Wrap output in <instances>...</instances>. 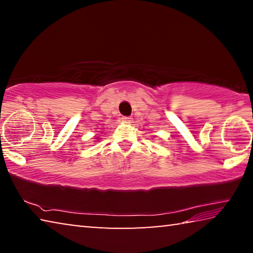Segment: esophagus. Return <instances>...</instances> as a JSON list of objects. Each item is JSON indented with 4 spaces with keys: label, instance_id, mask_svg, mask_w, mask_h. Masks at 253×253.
<instances>
[{
    "label": "esophagus",
    "instance_id": "1",
    "mask_svg": "<svg viewBox=\"0 0 253 253\" xmlns=\"http://www.w3.org/2000/svg\"><path fill=\"white\" fill-rule=\"evenodd\" d=\"M131 117H128V116H123L122 117V121L124 122V123H130L131 122Z\"/></svg>",
    "mask_w": 253,
    "mask_h": 253
}]
</instances>
